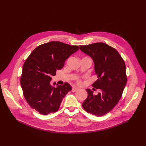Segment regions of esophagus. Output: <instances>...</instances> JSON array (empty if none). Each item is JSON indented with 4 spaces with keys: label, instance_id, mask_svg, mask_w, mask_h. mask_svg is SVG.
<instances>
[{
    "label": "esophagus",
    "instance_id": "34e87169",
    "mask_svg": "<svg viewBox=\"0 0 146 146\" xmlns=\"http://www.w3.org/2000/svg\"><path fill=\"white\" fill-rule=\"evenodd\" d=\"M77 90H78V88H76V87H73L72 89V92H75Z\"/></svg>",
    "mask_w": 146,
    "mask_h": 146
}]
</instances>
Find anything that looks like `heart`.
I'll return each mask as SVG.
<instances>
[{
    "label": "heart",
    "mask_w": 146,
    "mask_h": 146,
    "mask_svg": "<svg viewBox=\"0 0 146 146\" xmlns=\"http://www.w3.org/2000/svg\"><path fill=\"white\" fill-rule=\"evenodd\" d=\"M78 82H79V83H80V81H78Z\"/></svg>",
    "instance_id": "heart-1"
}]
</instances>
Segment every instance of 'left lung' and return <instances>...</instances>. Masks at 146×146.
<instances>
[{"label": "left lung", "instance_id": "left-lung-1", "mask_svg": "<svg viewBox=\"0 0 146 146\" xmlns=\"http://www.w3.org/2000/svg\"><path fill=\"white\" fill-rule=\"evenodd\" d=\"M80 48L92 59L98 79L92 85L101 90L98 95H94L92 91L86 89L88 98L82 107L93 115L104 116L116 106L126 86L125 62L116 49L104 43L80 46Z\"/></svg>", "mask_w": 146, "mask_h": 146}]
</instances>
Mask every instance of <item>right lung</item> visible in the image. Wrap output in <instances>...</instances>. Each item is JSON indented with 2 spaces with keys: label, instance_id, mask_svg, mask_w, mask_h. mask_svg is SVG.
<instances>
[{
  "label": "right lung",
  "instance_id": "1",
  "mask_svg": "<svg viewBox=\"0 0 146 146\" xmlns=\"http://www.w3.org/2000/svg\"><path fill=\"white\" fill-rule=\"evenodd\" d=\"M78 50L77 46L52 41L32 51L24 64L20 83L24 97L33 109L43 115L58 110L62 99L72 87L67 82L56 87L55 82L51 85L52 77Z\"/></svg>",
  "mask_w": 146,
  "mask_h": 146
}]
</instances>
